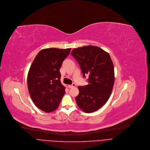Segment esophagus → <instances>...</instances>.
Listing matches in <instances>:
<instances>
[{
	"instance_id": "1",
	"label": "esophagus",
	"mask_w": 150,
	"mask_h": 150,
	"mask_svg": "<svg viewBox=\"0 0 150 150\" xmlns=\"http://www.w3.org/2000/svg\"><path fill=\"white\" fill-rule=\"evenodd\" d=\"M76 85L74 83H73L71 85H68V88H73V87H76Z\"/></svg>"
}]
</instances>
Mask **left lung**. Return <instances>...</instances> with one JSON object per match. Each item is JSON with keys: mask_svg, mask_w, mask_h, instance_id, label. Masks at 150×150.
I'll return each mask as SVG.
<instances>
[{"mask_svg": "<svg viewBox=\"0 0 150 150\" xmlns=\"http://www.w3.org/2000/svg\"><path fill=\"white\" fill-rule=\"evenodd\" d=\"M71 54L79 63L83 77L88 76V84L78 87L76 103L85 112H95L108 101L113 89L115 76L112 59L109 53L91 45L74 48Z\"/></svg>", "mask_w": 150, "mask_h": 150, "instance_id": "obj_1", "label": "left lung"}]
</instances>
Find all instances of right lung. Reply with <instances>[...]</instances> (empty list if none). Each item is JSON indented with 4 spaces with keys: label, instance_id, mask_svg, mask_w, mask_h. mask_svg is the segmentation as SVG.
<instances>
[{
    "label": "right lung",
    "instance_id": "add662e5",
    "mask_svg": "<svg viewBox=\"0 0 150 150\" xmlns=\"http://www.w3.org/2000/svg\"><path fill=\"white\" fill-rule=\"evenodd\" d=\"M70 51L71 48L42 49L35 57L28 71L27 86L31 99L38 109L45 112L57 108L65 93L59 69Z\"/></svg>",
    "mask_w": 150,
    "mask_h": 150
}]
</instances>
